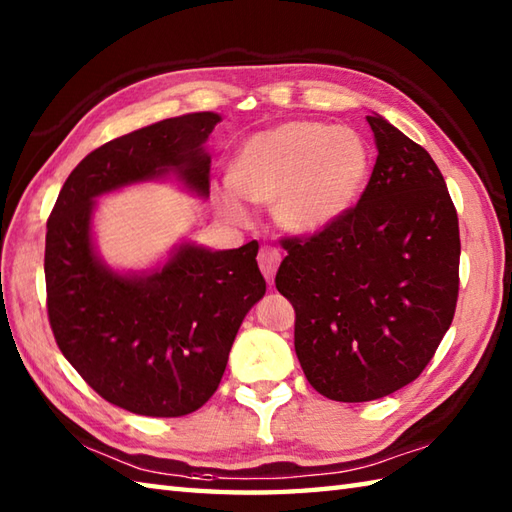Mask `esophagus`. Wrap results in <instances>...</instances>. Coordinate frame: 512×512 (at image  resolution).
I'll return each mask as SVG.
<instances>
[{"mask_svg":"<svg viewBox=\"0 0 512 512\" xmlns=\"http://www.w3.org/2000/svg\"><path fill=\"white\" fill-rule=\"evenodd\" d=\"M257 262H259V270H262L264 277L268 284H273L277 268L281 264V253L275 246H262L259 248V255H257Z\"/></svg>","mask_w":512,"mask_h":512,"instance_id":"1","label":"esophagus"}]
</instances>
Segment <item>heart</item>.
Segmentation results:
<instances>
[{"mask_svg":"<svg viewBox=\"0 0 512 512\" xmlns=\"http://www.w3.org/2000/svg\"><path fill=\"white\" fill-rule=\"evenodd\" d=\"M369 151L354 129L290 121L250 136L220 191L224 211L244 220V200L273 204L275 222L308 235L334 224L361 195Z\"/></svg>","mask_w":512,"mask_h":512,"instance_id":"b5f03b06","label":"heart"}]
</instances>
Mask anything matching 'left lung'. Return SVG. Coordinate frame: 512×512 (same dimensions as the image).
Segmentation results:
<instances>
[{
    "instance_id": "obj_1",
    "label": "left lung",
    "mask_w": 512,
    "mask_h": 512,
    "mask_svg": "<svg viewBox=\"0 0 512 512\" xmlns=\"http://www.w3.org/2000/svg\"><path fill=\"white\" fill-rule=\"evenodd\" d=\"M378 156L361 198L321 231L284 237L275 284L295 308V352L330 400L367 402L416 380L460 290L458 211L429 151L367 116Z\"/></svg>"
}]
</instances>
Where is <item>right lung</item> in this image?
<instances>
[{"instance_id":"right-lung-1","label":"right lung","mask_w":512,"mask_h":512,"mask_svg":"<svg viewBox=\"0 0 512 512\" xmlns=\"http://www.w3.org/2000/svg\"><path fill=\"white\" fill-rule=\"evenodd\" d=\"M220 116L167 118L94 149L65 180L46 233V306L59 350L96 394L138 416L178 418L209 400L246 312L264 297L257 242L180 246L143 277L112 273L90 237L94 198L176 171L209 195L204 140Z\"/></svg>"}]
</instances>
